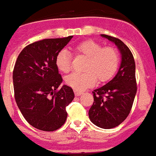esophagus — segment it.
Listing matches in <instances>:
<instances>
[{"label": "esophagus", "instance_id": "34e87169", "mask_svg": "<svg viewBox=\"0 0 156 156\" xmlns=\"http://www.w3.org/2000/svg\"><path fill=\"white\" fill-rule=\"evenodd\" d=\"M74 92H75V94H76V96H80V95H81V94H83L82 92H80V91H74Z\"/></svg>", "mask_w": 156, "mask_h": 156}]
</instances>
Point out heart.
Masks as SVG:
<instances>
[{
	"mask_svg": "<svg viewBox=\"0 0 156 156\" xmlns=\"http://www.w3.org/2000/svg\"><path fill=\"white\" fill-rule=\"evenodd\" d=\"M76 55L87 58L85 73H73L65 78V82L74 90L81 91L98 82L111 79L119 65V54L113 47H102L93 40H85L74 46ZM56 65L60 71L69 73L72 69V56L68 50H62L56 58Z\"/></svg>",
	"mask_w": 156,
	"mask_h": 156,
	"instance_id": "heart-1",
	"label": "heart"
}]
</instances>
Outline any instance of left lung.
<instances>
[{"mask_svg": "<svg viewBox=\"0 0 156 156\" xmlns=\"http://www.w3.org/2000/svg\"><path fill=\"white\" fill-rule=\"evenodd\" d=\"M101 36L116 45L121 54V64L111 80L92 91L94 102L88 115L94 125L108 129L119 126L127 118L137 87L135 61L129 47L118 38L106 34Z\"/></svg>", "mask_w": 156, "mask_h": 156, "instance_id": "obj_1", "label": "left lung"}]
</instances>
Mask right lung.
Masks as SVG:
<instances>
[{
  "instance_id": "1",
  "label": "right lung",
  "mask_w": 156,
  "mask_h": 156,
  "mask_svg": "<svg viewBox=\"0 0 156 156\" xmlns=\"http://www.w3.org/2000/svg\"><path fill=\"white\" fill-rule=\"evenodd\" d=\"M73 36L47 38L27 46L13 70L15 99L26 121L42 131L58 129L67 118L66 106L73 100V89L62 83L56 65L58 53Z\"/></svg>"
}]
</instances>
